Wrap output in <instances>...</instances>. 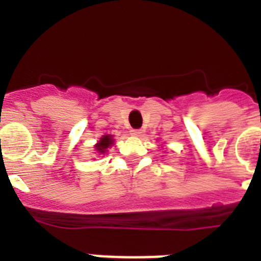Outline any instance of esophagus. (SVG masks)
I'll list each match as a JSON object with an SVG mask.
<instances>
[{"instance_id": "obj_1", "label": "esophagus", "mask_w": 261, "mask_h": 261, "mask_svg": "<svg viewBox=\"0 0 261 261\" xmlns=\"http://www.w3.org/2000/svg\"><path fill=\"white\" fill-rule=\"evenodd\" d=\"M130 135H133V136H141L142 135V130H141V129H132V130H130Z\"/></svg>"}]
</instances>
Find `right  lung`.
I'll use <instances>...</instances> for the list:
<instances>
[{"mask_svg": "<svg viewBox=\"0 0 261 261\" xmlns=\"http://www.w3.org/2000/svg\"><path fill=\"white\" fill-rule=\"evenodd\" d=\"M112 144H114L112 136H103V137L100 138V141L96 144L95 147H96V150H98V153L103 154Z\"/></svg>", "mask_w": 261, "mask_h": 261, "instance_id": "obj_1", "label": "right lung"}]
</instances>
